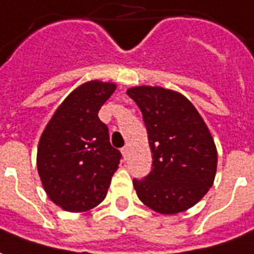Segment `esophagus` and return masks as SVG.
<instances>
[{"mask_svg":"<svg viewBox=\"0 0 254 254\" xmlns=\"http://www.w3.org/2000/svg\"><path fill=\"white\" fill-rule=\"evenodd\" d=\"M122 154H123V157H125V160L127 158V154H128V146L126 145L123 149H122Z\"/></svg>","mask_w":254,"mask_h":254,"instance_id":"1","label":"esophagus"}]
</instances>
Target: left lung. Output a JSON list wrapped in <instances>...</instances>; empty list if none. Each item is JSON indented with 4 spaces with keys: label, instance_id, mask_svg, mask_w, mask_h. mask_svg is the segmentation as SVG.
I'll use <instances>...</instances> for the list:
<instances>
[{
    "label": "left lung",
    "instance_id": "8db88e82",
    "mask_svg": "<svg viewBox=\"0 0 254 254\" xmlns=\"http://www.w3.org/2000/svg\"><path fill=\"white\" fill-rule=\"evenodd\" d=\"M139 107L153 169L132 184L139 200L155 212L175 215L200 200L215 180L218 153L210 129L190 100L161 86L127 90Z\"/></svg>",
    "mask_w": 254,
    "mask_h": 254
}]
</instances>
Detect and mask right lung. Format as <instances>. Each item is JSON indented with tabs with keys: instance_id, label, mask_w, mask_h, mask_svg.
I'll use <instances>...</instances> for the list:
<instances>
[{
	"instance_id": "add662e5",
	"label": "right lung",
	"mask_w": 254,
	"mask_h": 254,
	"mask_svg": "<svg viewBox=\"0 0 254 254\" xmlns=\"http://www.w3.org/2000/svg\"><path fill=\"white\" fill-rule=\"evenodd\" d=\"M116 89L99 79L79 85L59 105L38 146L36 165L50 200L68 212H85L104 200L122 154L99 119Z\"/></svg>"
}]
</instances>
